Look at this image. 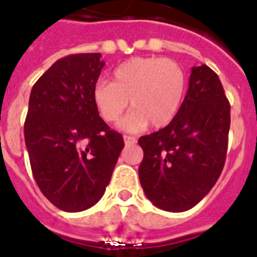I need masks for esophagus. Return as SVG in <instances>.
Masks as SVG:
<instances>
[{
    "mask_svg": "<svg viewBox=\"0 0 257 257\" xmlns=\"http://www.w3.org/2000/svg\"><path fill=\"white\" fill-rule=\"evenodd\" d=\"M123 140H124V144H126V146H130V144L137 143V139H135L134 137H130V135H124Z\"/></svg>",
    "mask_w": 257,
    "mask_h": 257,
    "instance_id": "obj_1",
    "label": "esophagus"
}]
</instances>
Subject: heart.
<instances>
[{"label": "heart", "instance_id": "1", "mask_svg": "<svg viewBox=\"0 0 257 257\" xmlns=\"http://www.w3.org/2000/svg\"><path fill=\"white\" fill-rule=\"evenodd\" d=\"M186 75L174 61L161 57L133 58L114 70L113 82L100 80L93 101L106 122H118L128 107L135 110L120 123L127 131H139L148 122L159 128L175 118L185 98Z\"/></svg>", "mask_w": 257, "mask_h": 257}]
</instances>
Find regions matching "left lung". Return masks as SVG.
Listing matches in <instances>:
<instances>
[{"mask_svg": "<svg viewBox=\"0 0 257 257\" xmlns=\"http://www.w3.org/2000/svg\"><path fill=\"white\" fill-rule=\"evenodd\" d=\"M230 104L220 78L207 65L192 67L174 119L139 139L144 157L140 185L160 209H191L216 185L227 153Z\"/></svg>", "mask_w": 257, "mask_h": 257, "instance_id": "1", "label": "left lung"}]
</instances>
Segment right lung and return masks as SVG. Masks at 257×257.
Segmentation results:
<instances>
[{
    "label": "right lung",
    "instance_id": "1",
    "mask_svg": "<svg viewBox=\"0 0 257 257\" xmlns=\"http://www.w3.org/2000/svg\"><path fill=\"white\" fill-rule=\"evenodd\" d=\"M105 62L100 53L66 56L32 87L24 140L32 174L50 203L65 212L95 205L124 147L93 101Z\"/></svg>",
    "mask_w": 257,
    "mask_h": 257
}]
</instances>
